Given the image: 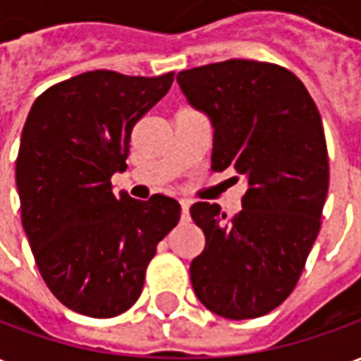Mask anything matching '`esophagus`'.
<instances>
[{"instance_id": "esophagus-1", "label": "esophagus", "mask_w": 361, "mask_h": 361, "mask_svg": "<svg viewBox=\"0 0 361 361\" xmlns=\"http://www.w3.org/2000/svg\"><path fill=\"white\" fill-rule=\"evenodd\" d=\"M180 204H181V219H188V212H189V207H191V203H189L188 199H181Z\"/></svg>"}]
</instances>
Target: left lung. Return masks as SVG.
<instances>
[{
  "label": "left lung",
  "mask_w": 361,
  "mask_h": 361,
  "mask_svg": "<svg viewBox=\"0 0 361 361\" xmlns=\"http://www.w3.org/2000/svg\"><path fill=\"white\" fill-rule=\"evenodd\" d=\"M178 85L214 129L212 170L247 188L234 219L191 207L207 240L191 286L220 317H261L294 290L321 228L329 158L317 106L292 71L250 59L180 71Z\"/></svg>",
  "instance_id": "obj_1"
}]
</instances>
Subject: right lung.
I'll use <instances>...</instances> for the list:
<instances>
[{"label": "right lung", "mask_w": 361, "mask_h": 361, "mask_svg": "<svg viewBox=\"0 0 361 361\" xmlns=\"http://www.w3.org/2000/svg\"><path fill=\"white\" fill-rule=\"evenodd\" d=\"M172 82L173 73L98 69L50 87L28 111L15 168L23 228L51 294L81 315L129 310L158 242L180 220L172 197L137 201L110 181L126 172L135 123Z\"/></svg>", "instance_id": "right-lung-1"}]
</instances>
